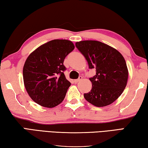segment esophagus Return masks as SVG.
Listing matches in <instances>:
<instances>
[{
    "label": "esophagus",
    "instance_id": "obj_1",
    "mask_svg": "<svg viewBox=\"0 0 148 148\" xmlns=\"http://www.w3.org/2000/svg\"><path fill=\"white\" fill-rule=\"evenodd\" d=\"M82 77L80 76V77H79V79L74 80V82H76V83H77V82H79V81H81V80H82Z\"/></svg>",
    "mask_w": 148,
    "mask_h": 148
}]
</instances>
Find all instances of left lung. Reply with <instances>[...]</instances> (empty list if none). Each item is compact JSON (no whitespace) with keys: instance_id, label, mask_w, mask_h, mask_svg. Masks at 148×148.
<instances>
[{"instance_id":"obj_1","label":"left lung","mask_w":148,"mask_h":148,"mask_svg":"<svg viewBox=\"0 0 148 148\" xmlns=\"http://www.w3.org/2000/svg\"><path fill=\"white\" fill-rule=\"evenodd\" d=\"M75 45L86 58L89 69L96 71L90 78L92 87L84 94L85 99L97 107L112 104L127 82L128 69L123 56L114 48L98 41H81Z\"/></svg>"}]
</instances>
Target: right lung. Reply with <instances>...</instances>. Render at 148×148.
Segmentation results:
<instances>
[{
    "label": "right lung",
    "mask_w": 148,
    "mask_h": 148,
    "mask_svg": "<svg viewBox=\"0 0 148 148\" xmlns=\"http://www.w3.org/2000/svg\"><path fill=\"white\" fill-rule=\"evenodd\" d=\"M75 49L72 41L54 40L39 47L26 60L23 70L26 90L34 101L53 108L64 99L71 86L64 75V59Z\"/></svg>",
    "instance_id": "obj_1"
}]
</instances>
